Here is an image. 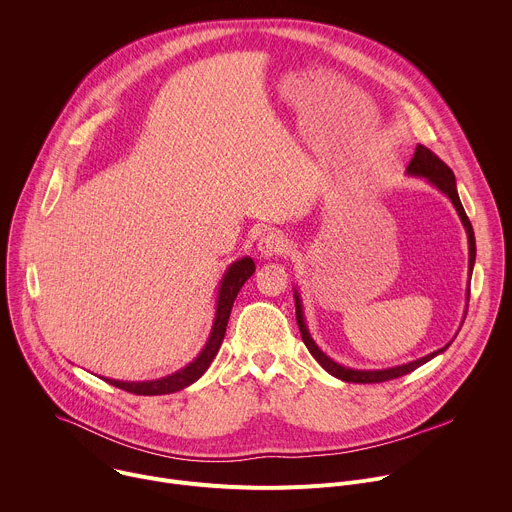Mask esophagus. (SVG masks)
<instances>
[{
    "label": "esophagus",
    "mask_w": 512,
    "mask_h": 512,
    "mask_svg": "<svg viewBox=\"0 0 512 512\" xmlns=\"http://www.w3.org/2000/svg\"><path fill=\"white\" fill-rule=\"evenodd\" d=\"M287 239L283 233L279 231H269L265 233L259 243H257V251L261 257L269 259V257H275V255H283L287 251Z\"/></svg>",
    "instance_id": "1"
}]
</instances>
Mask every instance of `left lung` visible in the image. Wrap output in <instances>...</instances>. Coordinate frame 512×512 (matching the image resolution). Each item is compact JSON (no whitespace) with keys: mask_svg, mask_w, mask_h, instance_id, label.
Returning a JSON list of instances; mask_svg holds the SVG:
<instances>
[{"mask_svg":"<svg viewBox=\"0 0 512 512\" xmlns=\"http://www.w3.org/2000/svg\"><path fill=\"white\" fill-rule=\"evenodd\" d=\"M407 174L409 176H419V178H425L429 184H433L437 190H442L454 204L456 212L460 214V221L468 233V253H470V259H468V271L472 273L474 269V261H476V239H474V229H472V223L470 218L466 216V210L460 202V196H458V188H456V176L454 172L437 158L431 150H427L425 145H417L415 148V154L407 166ZM468 300H470V287H468ZM294 298H296V320H298V326H300V332H302V340L304 344L308 346L310 354L320 362V367L330 373L332 377L340 379V381H346V383H383V381H391V379H397V377H403L411 371H415L417 367H421V364H425L427 360H431L433 356L442 354L450 344H446L444 348L435 350L423 358H417L413 362H407V364H399V367H393V369H379V371H360V369H348V367H342V364L334 362L330 356H326L318 344L314 342V338L310 336L308 332V326L304 322V308H302V300H300V294L298 289L294 291ZM466 318V316H464Z\"/></svg>","mask_w":512,"mask_h":512,"instance_id":"8db88e82","label":"left lung"}]
</instances>
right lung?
Returning <instances> with one entry per match:
<instances>
[{"label": "right lung", "instance_id": "add662e5", "mask_svg": "<svg viewBox=\"0 0 512 512\" xmlns=\"http://www.w3.org/2000/svg\"><path fill=\"white\" fill-rule=\"evenodd\" d=\"M255 273V263L251 257H243L239 261H235L223 275L221 287H218V296H216V314H214V322H212V330L208 336V342L204 344L202 352L190 362L186 364L184 369L164 377V379H156V381H143V383H127V381H115V379H105L109 385L119 387L127 393L133 395H168V393H176L188 385H192L194 381H198L206 369L210 367L212 358L216 356L218 348L223 344L225 332H227V324H229V316L235 304V298L239 294V289L243 287V283Z\"/></svg>", "mask_w": 512, "mask_h": 512}]
</instances>
